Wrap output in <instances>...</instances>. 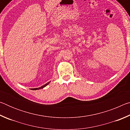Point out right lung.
I'll return each mask as SVG.
<instances>
[{
    "instance_id": "right-lung-1",
    "label": "right lung",
    "mask_w": 130,
    "mask_h": 130,
    "mask_svg": "<svg viewBox=\"0 0 130 130\" xmlns=\"http://www.w3.org/2000/svg\"><path fill=\"white\" fill-rule=\"evenodd\" d=\"M49 83H50V82L46 83V84L43 85V86H42V87H39V88H33V89H32V90H37V89H42V88H43L44 87H45L46 86V85H47L48 84H49Z\"/></svg>"
}]
</instances>
